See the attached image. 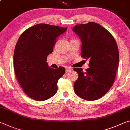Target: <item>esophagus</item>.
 <instances>
[{"mask_svg":"<svg viewBox=\"0 0 130 130\" xmlns=\"http://www.w3.org/2000/svg\"><path fill=\"white\" fill-rule=\"evenodd\" d=\"M72 70H73V69H72L71 67H67L66 69V71L69 72V71H71Z\"/></svg>","mask_w":130,"mask_h":130,"instance_id":"1","label":"esophagus"}]
</instances>
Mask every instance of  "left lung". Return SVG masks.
Returning a JSON list of instances; mask_svg holds the SVG:
<instances>
[{
	"instance_id": "8db88e82",
	"label": "left lung",
	"mask_w": 130,
	"mask_h": 130,
	"mask_svg": "<svg viewBox=\"0 0 130 130\" xmlns=\"http://www.w3.org/2000/svg\"><path fill=\"white\" fill-rule=\"evenodd\" d=\"M73 31L79 36L81 56L89 59V68L83 71L74 68L78 78L74 84L75 93L87 101L104 96L112 87L119 67V53L115 38L104 27L94 22L78 24Z\"/></svg>"
}]
</instances>
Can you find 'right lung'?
<instances>
[{
    "mask_svg": "<svg viewBox=\"0 0 130 130\" xmlns=\"http://www.w3.org/2000/svg\"><path fill=\"white\" fill-rule=\"evenodd\" d=\"M67 28L39 24L26 29L18 39L14 52V69L20 85L30 98L43 101L57 92V82L65 69H52L46 59L53 52L57 38Z\"/></svg>",
    "mask_w": 130,
    "mask_h": 130,
    "instance_id": "right-lung-1",
    "label": "right lung"
}]
</instances>
